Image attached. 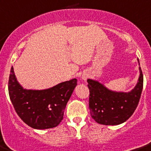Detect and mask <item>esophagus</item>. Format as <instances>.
<instances>
[{
    "label": "esophagus",
    "mask_w": 151,
    "mask_h": 151,
    "mask_svg": "<svg viewBox=\"0 0 151 151\" xmlns=\"http://www.w3.org/2000/svg\"><path fill=\"white\" fill-rule=\"evenodd\" d=\"M87 77H88V75H87V73H85V74H83V75H82V79H83V81H86V80L87 79Z\"/></svg>",
    "instance_id": "34e87169"
}]
</instances>
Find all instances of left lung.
Instances as JSON below:
<instances>
[{"label":"left lung","mask_w":151,"mask_h":151,"mask_svg":"<svg viewBox=\"0 0 151 151\" xmlns=\"http://www.w3.org/2000/svg\"><path fill=\"white\" fill-rule=\"evenodd\" d=\"M137 61L140 65L138 59ZM139 70L137 83L129 92L111 91L97 81L87 79L90 112L96 122L104 125H118L130 118L137 107L143 90L144 77L140 67Z\"/></svg>","instance_id":"left-lung-1"}]
</instances>
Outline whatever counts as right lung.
I'll return each instance as SVG.
<instances>
[{
	"label": "right lung",
	"instance_id": "obj_1",
	"mask_svg": "<svg viewBox=\"0 0 151 151\" xmlns=\"http://www.w3.org/2000/svg\"><path fill=\"white\" fill-rule=\"evenodd\" d=\"M77 82L74 78L48 89H24L17 81L12 67L9 96L17 115L26 124L37 130L53 128L63 120L64 109Z\"/></svg>",
	"mask_w": 151,
	"mask_h": 151
}]
</instances>
